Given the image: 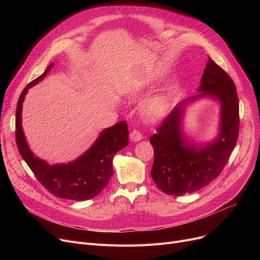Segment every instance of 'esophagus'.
<instances>
[{"instance_id":"1","label":"esophagus","mask_w":260,"mask_h":260,"mask_svg":"<svg viewBox=\"0 0 260 260\" xmlns=\"http://www.w3.org/2000/svg\"><path fill=\"white\" fill-rule=\"evenodd\" d=\"M131 139L133 141H140L142 139V134L138 129H133L131 132Z\"/></svg>"}]
</instances>
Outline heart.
<instances>
[{
  "label": "heart",
  "mask_w": 260,
  "mask_h": 260,
  "mask_svg": "<svg viewBox=\"0 0 260 260\" xmlns=\"http://www.w3.org/2000/svg\"><path fill=\"white\" fill-rule=\"evenodd\" d=\"M166 112V102L161 98H156L146 104L144 113L149 119H157Z\"/></svg>",
  "instance_id": "heart-1"
}]
</instances>
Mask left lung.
<instances>
[{"label":"left lung","mask_w":260,"mask_h":260,"mask_svg":"<svg viewBox=\"0 0 260 260\" xmlns=\"http://www.w3.org/2000/svg\"><path fill=\"white\" fill-rule=\"evenodd\" d=\"M199 91L203 92L193 99L210 94L221 102L220 135L214 143L201 148L185 143L180 129L183 103L173 109L149 138L155 155L151 175L156 185L168 195L193 193L210 183L220 175L236 146L240 123L236 86L211 58Z\"/></svg>","instance_id":"left-lung-1"}]
</instances>
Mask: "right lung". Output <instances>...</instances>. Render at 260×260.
Instances as JSON below:
<instances>
[{"instance_id": "right-lung-1", "label": "right lung", "mask_w": 260, "mask_h": 260, "mask_svg": "<svg viewBox=\"0 0 260 260\" xmlns=\"http://www.w3.org/2000/svg\"><path fill=\"white\" fill-rule=\"evenodd\" d=\"M51 66L52 64L42 75L31 81L20 94L16 112L17 146L36 178L49 193L61 199L88 200L99 195L113 176V158L121 148L128 144L127 123L120 121L114 126L104 129L84 155L68 165L48 166L45 161L35 157L27 146L22 129V103L27 89L42 80Z\"/></svg>"}]
</instances>
